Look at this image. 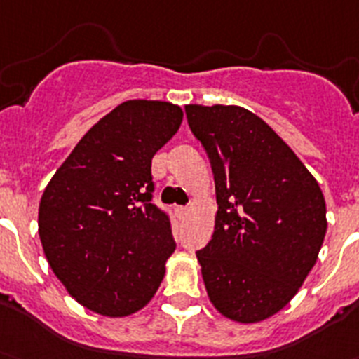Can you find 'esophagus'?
<instances>
[{"label": "esophagus", "instance_id": "esophagus-1", "mask_svg": "<svg viewBox=\"0 0 359 359\" xmlns=\"http://www.w3.org/2000/svg\"><path fill=\"white\" fill-rule=\"evenodd\" d=\"M175 213H177V217H179V218H184V217H186V213H188V210H186L184 205H177Z\"/></svg>", "mask_w": 359, "mask_h": 359}]
</instances>
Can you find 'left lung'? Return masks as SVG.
<instances>
[{"mask_svg":"<svg viewBox=\"0 0 359 359\" xmlns=\"http://www.w3.org/2000/svg\"><path fill=\"white\" fill-rule=\"evenodd\" d=\"M217 191L211 240L197 251L210 300L235 322L266 320L289 304L316 264L325 198L273 128L240 106H186Z\"/></svg>","mask_w":359,"mask_h":359,"instance_id":"obj_1","label":"left lung"}]
</instances>
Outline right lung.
I'll return each mask as SVG.
<instances>
[{
  "instance_id": "right-lung-1",
  "label": "right lung",
  "mask_w": 359,
  "mask_h": 359,
  "mask_svg": "<svg viewBox=\"0 0 359 359\" xmlns=\"http://www.w3.org/2000/svg\"><path fill=\"white\" fill-rule=\"evenodd\" d=\"M180 123L171 102H123L90 128L43 193L37 224L46 260L93 313H135L164 278L177 244L170 213L151 202V158Z\"/></svg>"
}]
</instances>
